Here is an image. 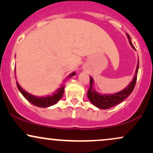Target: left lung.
Returning a JSON list of instances; mask_svg holds the SVG:
<instances>
[{"label": "left lung", "instance_id": "8db88e82", "mask_svg": "<svg viewBox=\"0 0 153 153\" xmlns=\"http://www.w3.org/2000/svg\"><path fill=\"white\" fill-rule=\"evenodd\" d=\"M127 36L131 47L135 50L134 45H132V42L131 41L130 36H129V35L127 33ZM138 69L139 60L137 61V65L134 76L132 80L130 82V83L125 88L123 89L122 91L113 94H101L100 93H98L94 88V79L90 77V88H89V90L88 91L87 93V96L89 101L95 106H96L99 108H101V109H108V108H110L111 107L116 106V105L119 104V103L122 102L124 99H127L128 96L131 94L133 90H134L137 80V76Z\"/></svg>", "mask_w": 153, "mask_h": 153}]
</instances>
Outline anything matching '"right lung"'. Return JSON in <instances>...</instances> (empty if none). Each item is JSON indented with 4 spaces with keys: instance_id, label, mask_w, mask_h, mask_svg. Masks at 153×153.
Wrapping results in <instances>:
<instances>
[{
    "instance_id": "obj_1",
    "label": "right lung",
    "mask_w": 153,
    "mask_h": 153,
    "mask_svg": "<svg viewBox=\"0 0 153 153\" xmlns=\"http://www.w3.org/2000/svg\"><path fill=\"white\" fill-rule=\"evenodd\" d=\"M75 75V72H73L71 74L68 75L66 78H71V77L74 76ZM16 85L19 91L22 93V94L24 96V98H25L29 102L32 103L34 106L42 107V108H47V107L53 106L55 103H57L59 100L61 99V98L62 97L65 90V85H62L60 88H57L55 92L52 94V96H41V97H39V96H34V95H31V94H29L28 92H26L25 90H24V89L19 85L18 82H16Z\"/></svg>"
}]
</instances>
